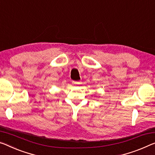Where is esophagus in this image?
<instances>
[{
	"label": "esophagus",
	"instance_id": "34e87169",
	"mask_svg": "<svg viewBox=\"0 0 155 155\" xmlns=\"http://www.w3.org/2000/svg\"><path fill=\"white\" fill-rule=\"evenodd\" d=\"M72 83L73 84H80V81H72Z\"/></svg>",
	"mask_w": 155,
	"mask_h": 155
}]
</instances>
